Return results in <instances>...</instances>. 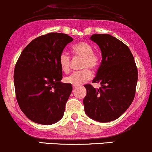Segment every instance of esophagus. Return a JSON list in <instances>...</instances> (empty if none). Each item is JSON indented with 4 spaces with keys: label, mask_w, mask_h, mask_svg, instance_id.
Returning <instances> with one entry per match:
<instances>
[{
    "label": "esophagus",
    "mask_w": 152,
    "mask_h": 152,
    "mask_svg": "<svg viewBox=\"0 0 152 152\" xmlns=\"http://www.w3.org/2000/svg\"><path fill=\"white\" fill-rule=\"evenodd\" d=\"M76 87H77V86H75V85H73V86H72V88H75Z\"/></svg>",
    "instance_id": "obj_1"
}]
</instances>
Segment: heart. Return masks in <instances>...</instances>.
<instances>
[{
	"label": "heart",
	"mask_w": 152,
	"mask_h": 152,
	"mask_svg": "<svg viewBox=\"0 0 152 152\" xmlns=\"http://www.w3.org/2000/svg\"><path fill=\"white\" fill-rule=\"evenodd\" d=\"M72 52L75 56L82 58L80 68L83 69L80 71L75 72L70 75L66 77L64 80L67 83L78 86L86 82L91 77L90 69H96L99 64V56L94 52V48L90 43L81 41L72 47ZM71 58L66 53H61L58 58V64L64 72L67 73L70 70Z\"/></svg>",
	"instance_id": "1"
}]
</instances>
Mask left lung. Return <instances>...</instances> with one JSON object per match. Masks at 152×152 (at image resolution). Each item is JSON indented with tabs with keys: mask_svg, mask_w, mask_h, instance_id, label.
I'll return each instance as SVG.
<instances>
[{
	"mask_svg": "<svg viewBox=\"0 0 152 152\" xmlns=\"http://www.w3.org/2000/svg\"><path fill=\"white\" fill-rule=\"evenodd\" d=\"M102 52L101 61L92 83H100L99 88L91 84L84 86L85 113L91 119L108 122L119 118L132 104L135 95L137 69L129 48L110 34H93Z\"/></svg>",
	"mask_w": 152,
	"mask_h": 152,
	"instance_id": "1",
	"label": "left lung"
}]
</instances>
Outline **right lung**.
Masks as SVG:
<instances>
[{
  "label": "right lung",
  "instance_id": "obj_1",
  "mask_svg": "<svg viewBox=\"0 0 152 152\" xmlns=\"http://www.w3.org/2000/svg\"><path fill=\"white\" fill-rule=\"evenodd\" d=\"M73 39L65 34L49 33L31 41L23 50L14 72L20 108L34 122L53 124L63 117L72 91L61 82L59 56Z\"/></svg>",
  "mask_w": 152,
  "mask_h": 152
}]
</instances>
